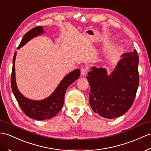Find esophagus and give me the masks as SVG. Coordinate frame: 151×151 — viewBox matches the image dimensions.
Returning a JSON list of instances; mask_svg holds the SVG:
<instances>
[{"label":"esophagus","instance_id":"34e87169","mask_svg":"<svg viewBox=\"0 0 151 151\" xmlns=\"http://www.w3.org/2000/svg\"><path fill=\"white\" fill-rule=\"evenodd\" d=\"M88 71V67H83L81 69V76H85Z\"/></svg>","mask_w":151,"mask_h":151}]
</instances>
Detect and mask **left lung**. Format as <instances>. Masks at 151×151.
<instances>
[{
  "label": "left lung",
  "mask_w": 151,
  "mask_h": 151,
  "mask_svg": "<svg viewBox=\"0 0 151 151\" xmlns=\"http://www.w3.org/2000/svg\"><path fill=\"white\" fill-rule=\"evenodd\" d=\"M110 75L102 68H91L89 101L95 113L113 119L126 113L133 104L139 84L138 55L136 49L125 53Z\"/></svg>",
  "instance_id": "left-lung-1"
}]
</instances>
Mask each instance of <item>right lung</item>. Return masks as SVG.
I'll list each match as a JSON object with an SVG mask.
<instances>
[{"label": "right lung", "mask_w": 151, "mask_h": 151, "mask_svg": "<svg viewBox=\"0 0 151 151\" xmlns=\"http://www.w3.org/2000/svg\"><path fill=\"white\" fill-rule=\"evenodd\" d=\"M43 32V27L42 26L32 28L24 36L17 49H19L24 46L32 38ZM16 55L17 52H14L13 60L11 85H12L13 93L20 108L25 115L33 119L43 120L52 118L63 108L66 90L69 85H70L72 83L79 78L81 73L80 70L76 69L68 73L61 81L52 94L50 95L49 97L42 101H32L25 97L17 88L15 81V67H14Z\"/></svg>", "instance_id": "1"}]
</instances>
